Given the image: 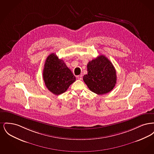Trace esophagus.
Returning <instances> with one entry per match:
<instances>
[{
    "instance_id": "34e87169",
    "label": "esophagus",
    "mask_w": 154,
    "mask_h": 154,
    "mask_svg": "<svg viewBox=\"0 0 154 154\" xmlns=\"http://www.w3.org/2000/svg\"><path fill=\"white\" fill-rule=\"evenodd\" d=\"M77 79H78L79 80H81L82 79V75H78V76H77Z\"/></svg>"
}]
</instances>
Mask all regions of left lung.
Instances as JSON below:
<instances>
[{"label":"left lung","mask_w":154,"mask_h":154,"mask_svg":"<svg viewBox=\"0 0 154 154\" xmlns=\"http://www.w3.org/2000/svg\"><path fill=\"white\" fill-rule=\"evenodd\" d=\"M87 72L88 74L83 77V80L92 92L103 95L114 88L117 82L116 70L105 56L102 55L89 61Z\"/></svg>","instance_id":"8db88e82"}]
</instances>
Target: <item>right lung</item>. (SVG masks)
I'll return each instance as SVG.
<instances>
[{
    "mask_svg": "<svg viewBox=\"0 0 154 154\" xmlns=\"http://www.w3.org/2000/svg\"><path fill=\"white\" fill-rule=\"evenodd\" d=\"M43 75L46 87L57 95L64 93L75 81V77L63 60L54 53L46 59Z\"/></svg>",
    "mask_w": 154,
    "mask_h": 154,
    "instance_id": "obj_1",
    "label": "right lung"
}]
</instances>
